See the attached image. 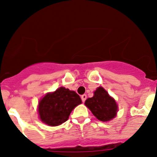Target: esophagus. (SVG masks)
I'll return each mask as SVG.
<instances>
[{
  "instance_id": "obj_1",
  "label": "esophagus",
  "mask_w": 157,
  "mask_h": 157,
  "mask_svg": "<svg viewBox=\"0 0 157 157\" xmlns=\"http://www.w3.org/2000/svg\"><path fill=\"white\" fill-rule=\"evenodd\" d=\"M81 98H82V102H85V101L86 100V99H87V95H86V94H83V95L81 97Z\"/></svg>"
}]
</instances>
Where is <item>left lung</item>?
Wrapping results in <instances>:
<instances>
[{"label": "left lung", "instance_id": "8db88e82", "mask_svg": "<svg viewBox=\"0 0 157 157\" xmlns=\"http://www.w3.org/2000/svg\"><path fill=\"white\" fill-rule=\"evenodd\" d=\"M85 105L99 121H110L117 115L118 107L115 99L111 97L102 87L94 92V97L86 99Z\"/></svg>", "mask_w": 157, "mask_h": 157}]
</instances>
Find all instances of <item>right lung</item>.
<instances>
[{
	"label": "right lung",
	"instance_id": "add662e5",
	"mask_svg": "<svg viewBox=\"0 0 157 157\" xmlns=\"http://www.w3.org/2000/svg\"><path fill=\"white\" fill-rule=\"evenodd\" d=\"M80 97L74 90L60 87L53 92L47 93L38 102L40 121L50 126L66 122L70 113L82 103Z\"/></svg>",
	"mask_w": 157,
	"mask_h": 157
}]
</instances>
